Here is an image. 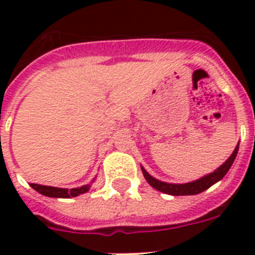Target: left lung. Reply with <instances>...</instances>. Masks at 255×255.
Instances as JSON below:
<instances>
[{
  "instance_id": "1",
  "label": "left lung",
  "mask_w": 255,
  "mask_h": 255,
  "mask_svg": "<svg viewBox=\"0 0 255 255\" xmlns=\"http://www.w3.org/2000/svg\"><path fill=\"white\" fill-rule=\"evenodd\" d=\"M238 152V145L236 147L234 152L232 153L229 159L226 160L225 163L222 164L221 167L216 169L213 173L208 174L205 177L200 178L197 181H192L188 182V184H168V182H163L159 181V180H156L151 176V174H148V172L141 167V170H143V174L145 180L148 181V184L151 186H153L155 189L160 190V192H163V193L167 194H172V196H190V194H197L204 192L205 189L210 188V186L216 184L217 181H220L226 173H228V170L230 169L232 167V164H233L234 159H236V156H237Z\"/></svg>"
}]
</instances>
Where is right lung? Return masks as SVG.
Instances as JSON below:
<instances>
[{"label": "right lung", "instance_id": "right-lung-1", "mask_svg": "<svg viewBox=\"0 0 255 255\" xmlns=\"http://www.w3.org/2000/svg\"><path fill=\"white\" fill-rule=\"evenodd\" d=\"M30 186L47 197H59V198H70L86 193L90 189V185L81 186V188H74V189H63V188H54V186L39 185V184H30Z\"/></svg>", "mask_w": 255, "mask_h": 255}]
</instances>
